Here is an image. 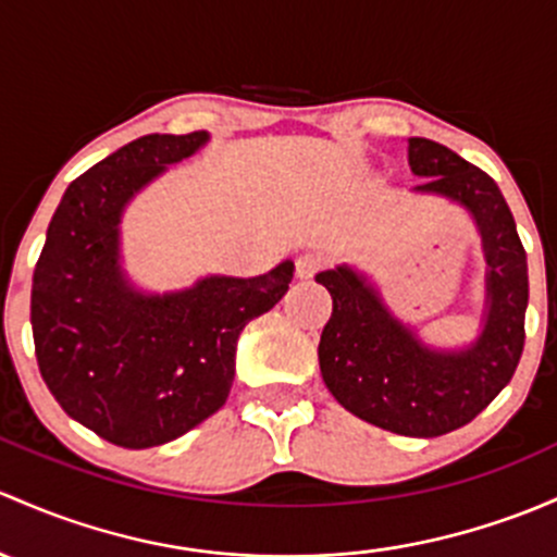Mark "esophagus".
<instances>
[{"label":"esophagus","mask_w":557,"mask_h":557,"mask_svg":"<svg viewBox=\"0 0 557 557\" xmlns=\"http://www.w3.org/2000/svg\"><path fill=\"white\" fill-rule=\"evenodd\" d=\"M320 267H323V259H320V256H314V253H301V256H298V259H296V277H298V280H309L314 272H318Z\"/></svg>","instance_id":"esophagus-1"}]
</instances>
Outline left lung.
<instances>
[{
	"label": "left lung",
	"instance_id": "8db88e82",
	"mask_svg": "<svg viewBox=\"0 0 557 557\" xmlns=\"http://www.w3.org/2000/svg\"><path fill=\"white\" fill-rule=\"evenodd\" d=\"M417 195L459 205L485 256V304L475 342L430 347L392 314L376 285L349 263L320 272L333 314L320 336V373L357 419L406 437H437L470 424L510 384L523 352L529 263L499 186L430 138H408Z\"/></svg>",
	"mask_w": 557,
	"mask_h": 557
}]
</instances>
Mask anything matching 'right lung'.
Instances as JSON below:
<instances>
[{
  "label": "right lung",
  "instance_id": "right-lung-1",
  "mask_svg": "<svg viewBox=\"0 0 557 557\" xmlns=\"http://www.w3.org/2000/svg\"><path fill=\"white\" fill-rule=\"evenodd\" d=\"M210 136L136 138L72 181L47 226L32 331L47 389L82 426L122 448L171 443L230 397L243 327L294 280L285 259L259 277L208 274L149 294L122 269V213Z\"/></svg>",
  "mask_w": 557,
  "mask_h": 557
}]
</instances>
